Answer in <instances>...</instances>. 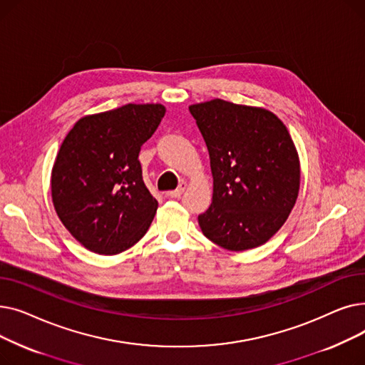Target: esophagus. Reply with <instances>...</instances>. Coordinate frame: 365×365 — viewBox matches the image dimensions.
<instances>
[{"mask_svg": "<svg viewBox=\"0 0 365 365\" xmlns=\"http://www.w3.org/2000/svg\"><path fill=\"white\" fill-rule=\"evenodd\" d=\"M185 189H186V182H182L178 189L170 190V192H167L165 195H167V197H171V198H179V197L185 192Z\"/></svg>", "mask_w": 365, "mask_h": 365, "instance_id": "obj_1", "label": "esophagus"}]
</instances>
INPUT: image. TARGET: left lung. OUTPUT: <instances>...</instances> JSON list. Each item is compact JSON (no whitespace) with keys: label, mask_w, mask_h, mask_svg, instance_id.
Segmentation results:
<instances>
[{"label":"left lung","mask_w":365,"mask_h":365,"mask_svg":"<svg viewBox=\"0 0 365 365\" xmlns=\"http://www.w3.org/2000/svg\"><path fill=\"white\" fill-rule=\"evenodd\" d=\"M189 110L213 173L212 205L198 216L202 234L231 252L264 244L299 195L300 164L289 130L269 110L222 99Z\"/></svg>","instance_id":"1"}]
</instances>
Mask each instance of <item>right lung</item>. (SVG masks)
I'll use <instances>...</instances> for the list:
<instances>
[{"label": "right lung", "instance_id": "right-lung-1", "mask_svg": "<svg viewBox=\"0 0 365 365\" xmlns=\"http://www.w3.org/2000/svg\"><path fill=\"white\" fill-rule=\"evenodd\" d=\"M164 113L158 103H128L81 118L65 138L51 171L53 204L90 252L118 255L150 226L158 202L138 158Z\"/></svg>", "mask_w": 365, "mask_h": 365}]
</instances>
